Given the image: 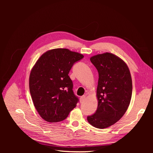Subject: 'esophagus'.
I'll use <instances>...</instances> for the list:
<instances>
[{
  "label": "esophagus",
  "mask_w": 153,
  "mask_h": 153,
  "mask_svg": "<svg viewBox=\"0 0 153 153\" xmlns=\"http://www.w3.org/2000/svg\"><path fill=\"white\" fill-rule=\"evenodd\" d=\"M85 100V95H82V97H80V101H81V102H84Z\"/></svg>",
  "instance_id": "34e87169"
}]
</instances>
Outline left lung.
I'll list each match as a JSON object with an SVG mask.
<instances>
[{
  "label": "left lung",
  "mask_w": 153,
  "mask_h": 153,
  "mask_svg": "<svg viewBox=\"0 0 153 153\" xmlns=\"http://www.w3.org/2000/svg\"><path fill=\"white\" fill-rule=\"evenodd\" d=\"M91 62L99 72L97 109L87 116L93 126L103 129L115 124L130 105L132 80L126 63L117 56L105 53L92 56Z\"/></svg>",
  "instance_id": "8db88e82"
}]
</instances>
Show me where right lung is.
Here are the masks:
<instances>
[{"label":"right lung","instance_id":"1","mask_svg":"<svg viewBox=\"0 0 153 153\" xmlns=\"http://www.w3.org/2000/svg\"><path fill=\"white\" fill-rule=\"evenodd\" d=\"M81 54L66 48L45 53L32 69L30 92L39 115L45 121L54 123L65 120L76 107L79 99L68 74L72 66L82 59Z\"/></svg>","mask_w":153,"mask_h":153}]
</instances>
